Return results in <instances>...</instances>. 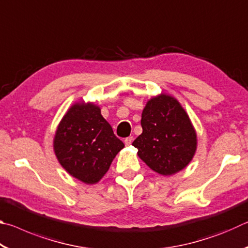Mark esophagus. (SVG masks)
<instances>
[{"instance_id": "1", "label": "esophagus", "mask_w": 248, "mask_h": 248, "mask_svg": "<svg viewBox=\"0 0 248 248\" xmlns=\"http://www.w3.org/2000/svg\"><path fill=\"white\" fill-rule=\"evenodd\" d=\"M131 143H132V137L125 138V139H124V144L125 145H130Z\"/></svg>"}]
</instances>
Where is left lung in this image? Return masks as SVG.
<instances>
[{
	"label": "left lung",
	"mask_w": 248,
	"mask_h": 248,
	"mask_svg": "<svg viewBox=\"0 0 248 248\" xmlns=\"http://www.w3.org/2000/svg\"><path fill=\"white\" fill-rule=\"evenodd\" d=\"M142 133L132 145L151 170L169 176L185 169L194 157L197 134L178 100L161 94L142 111Z\"/></svg>",
	"instance_id": "1"
}]
</instances>
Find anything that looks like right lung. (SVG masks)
<instances>
[{
  "mask_svg": "<svg viewBox=\"0 0 248 248\" xmlns=\"http://www.w3.org/2000/svg\"><path fill=\"white\" fill-rule=\"evenodd\" d=\"M124 146L92 103H77L59 124L53 140L58 161L68 173L85 184H95L107 173Z\"/></svg>",
  "mask_w": 248,
  "mask_h": 248,
  "instance_id": "obj_1",
  "label": "right lung"
}]
</instances>
